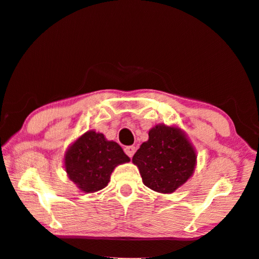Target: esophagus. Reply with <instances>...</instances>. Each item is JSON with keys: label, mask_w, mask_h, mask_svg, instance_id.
Masks as SVG:
<instances>
[{"label": "esophagus", "mask_w": 259, "mask_h": 259, "mask_svg": "<svg viewBox=\"0 0 259 259\" xmlns=\"http://www.w3.org/2000/svg\"><path fill=\"white\" fill-rule=\"evenodd\" d=\"M124 152H125V154L128 155V157H133V155L135 154V152H136V147L135 146H133V145H130V146H125L124 147Z\"/></svg>", "instance_id": "34e87169"}]
</instances>
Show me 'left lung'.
Here are the masks:
<instances>
[{
  "instance_id": "8db88e82",
  "label": "left lung",
  "mask_w": 259,
  "mask_h": 259,
  "mask_svg": "<svg viewBox=\"0 0 259 259\" xmlns=\"http://www.w3.org/2000/svg\"><path fill=\"white\" fill-rule=\"evenodd\" d=\"M143 183L152 190L170 194L194 173L196 152L182 131L165 124L155 125L133 158Z\"/></svg>"
}]
</instances>
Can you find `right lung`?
Returning a JSON list of instances; mask_svg holds the SVG:
<instances>
[{"label": "right lung", "instance_id": "add662e5", "mask_svg": "<svg viewBox=\"0 0 259 259\" xmlns=\"http://www.w3.org/2000/svg\"><path fill=\"white\" fill-rule=\"evenodd\" d=\"M130 159L122 147L102 134L88 131L69 147L64 157L69 179L84 192H94L107 186L114 168Z\"/></svg>", "mask_w": 259, "mask_h": 259}]
</instances>
